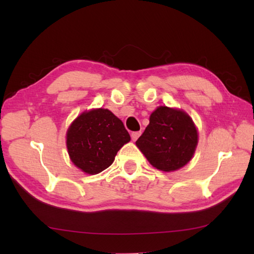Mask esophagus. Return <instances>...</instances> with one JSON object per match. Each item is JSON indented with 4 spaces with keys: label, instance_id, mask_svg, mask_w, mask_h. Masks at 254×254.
Instances as JSON below:
<instances>
[{
    "label": "esophagus",
    "instance_id": "1",
    "mask_svg": "<svg viewBox=\"0 0 254 254\" xmlns=\"http://www.w3.org/2000/svg\"><path fill=\"white\" fill-rule=\"evenodd\" d=\"M141 135V131H137V132H132L131 133V137L133 141H136V139L138 138V136Z\"/></svg>",
    "mask_w": 254,
    "mask_h": 254
}]
</instances>
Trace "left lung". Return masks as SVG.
<instances>
[{
    "label": "left lung",
    "instance_id": "8db88e82",
    "mask_svg": "<svg viewBox=\"0 0 254 254\" xmlns=\"http://www.w3.org/2000/svg\"><path fill=\"white\" fill-rule=\"evenodd\" d=\"M197 145V131L192 119L181 110L159 107L136 146L155 168L175 171L191 160Z\"/></svg>",
    "mask_w": 254,
    "mask_h": 254
}]
</instances>
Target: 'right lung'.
Segmentation results:
<instances>
[{"label": "right lung", "mask_w": 254, "mask_h": 254, "mask_svg": "<svg viewBox=\"0 0 254 254\" xmlns=\"http://www.w3.org/2000/svg\"><path fill=\"white\" fill-rule=\"evenodd\" d=\"M130 139L120 119L100 108L76 118L67 130L66 146L75 166L96 175L113 163L118 150Z\"/></svg>", "instance_id": "1"}]
</instances>
